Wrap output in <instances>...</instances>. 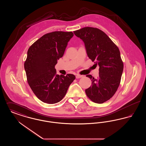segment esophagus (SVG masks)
<instances>
[{
    "instance_id": "1",
    "label": "esophagus",
    "mask_w": 146,
    "mask_h": 146,
    "mask_svg": "<svg viewBox=\"0 0 146 146\" xmlns=\"http://www.w3.org/2000/svg\"><path fill=\"white\" fill-rule=\"evenodd\" d=\"M76 79H78V78H82V77H83V76H82V75H79V74H76Z\"/></svg>"
}]
</instances>
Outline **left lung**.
Segmentation results:
<instances>
[{
    "label": "left lung",
    "instance_id": "obj_1",
    "mask_svg": "<svg viewBox=\"0 0 146 146\" xmlns=\"http://www.w3.org/2000/svg\"><path fill=\"white\" fill-rule=\"evenodd\" d=\"M84 42L87 55L99 68V76L91 75L90 87L85 90L87 96L97 104H103L115 94L118 89L124 64L118 46L102 31L86 27L73 32Z\"/></svg>",
    "mask_w": 146,
    "mask_h": 146
}]
</instances>
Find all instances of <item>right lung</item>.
<instances>
[{
	"instance_id": "obj_1",
	"label": "right lung",
	"mask_w": 146,
	"mask_h": 146,
	"mask_svg": "<svg viewBox=\"0 0 146 146\" xmlns=\"http://www.w3.org/2000/svg\"><path fill=\"white\" fill-rule=\"evenodd\" d=\"M73 35L72 32H52L42 35L28 49L24 63L27 82L35 95L44 103L61 101L76 79L72 74L59 76L55 68Z\"/></svg>"
}]
</instances>
